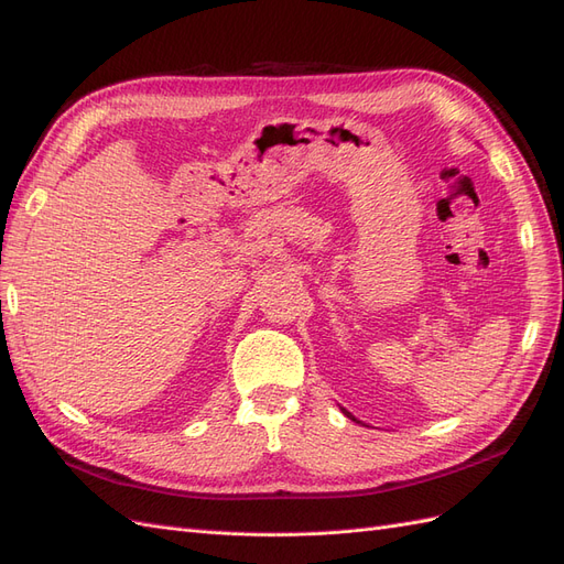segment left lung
<instances>
[{
  "instance_id": "1",
  "label": "left lung",
  "mask_w": 564,
  "mask_h": 564,
  "mask_svg": "<svg viewBox=\"0 0 564 564\" xmlns=\"http://www.w3.org/2000/svg\"><path fill=\"white\" fill-rule=\"evenodd\" d=\"M341 412H344V414H347V416H349V420H354V422H358V420H356V416H354V414H351V412H347V410H344V408H341Z\"/></svg>"
}]
</instances>
